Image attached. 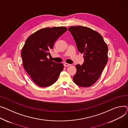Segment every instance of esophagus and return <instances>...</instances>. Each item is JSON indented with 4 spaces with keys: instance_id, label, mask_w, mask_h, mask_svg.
<instances>
[{
    "instance_id": "esophagus-1",
    "label": "esophagus",
    "mask_w": 128,
    "mask_h": 128,
    "mask_svg": "<svg viewBox=\"0 0 128 128\" xmlns=\"http://www.w3.org/2000/svg\"><path fill=\"white\" fill-rule=\"evenodd\" d=\"M70 65H71V64H68V63H65L64 64V66L65 67H67V66H70Z\"/></svg>"
}]
</instances>
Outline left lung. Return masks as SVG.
I'll return each instance as SVG.
<instances>
[{"label": "left lung", "mask_w": 128, "mask_h": 128, "mask_svg": "<svg viewBox=\"0 0 128 128\" xmlns=\"http://www.w3.org/2000/svg\"><path fill=\"white\" fill-rule=\"evenodd\" d=\"M68 30L78 51L84 54L83 64L76 65L74 82L81 87H90L98 80L108 62V46L101 34L90 28L78 26H72Z\"/></svg>", "instance_id": "8db88e82"}]
</instances>
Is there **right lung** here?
<instances>
[{"instance_id": "add662e5", "label": "right lung", "mask_w": 128, "mask_h": 128, "mask_svg": "<svg viewBox=\"0 0 128 128\" xmlns=\"http://www.w3.org/2000/svg\"><path fill=\"white\" fill-rule=\"evenodd\" d=\"M67 30L65 27L41 29L29 36L22 50L23 66L31 79L40 87L52 86L63 70L62 63L50 60V51L56 40Z\"/></svg>"}]
</instances>
